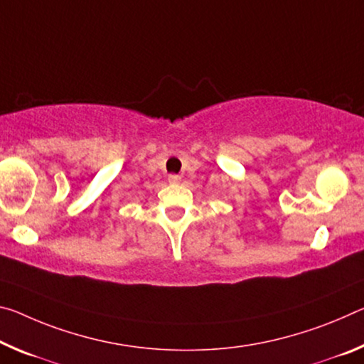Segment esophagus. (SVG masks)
Returning a JSON list of instances; mask_svg holds the SVG:
<instances>
[{
  "label": "esophagus",
  "instance_id": "34e87169",
  "mask_svg": "<svg viewBox=\"0 0 364 364\" xmlns=\"http://www.w3.org/2000/svg\"><path fill=\"white\" fill-rule=\"evenodd\" d=\"M168 181H170L171 184H176V183L181 181V176H180V175H170V176H168Z\"/></svg>",
  "mask_w": 364,
  "mask_h": 364
}]
</instances>
